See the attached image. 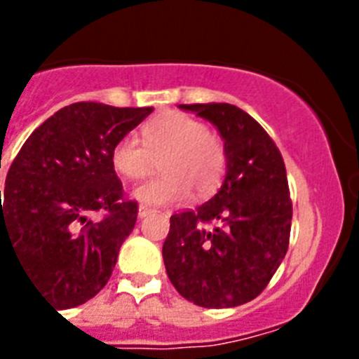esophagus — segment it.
I'll return each mask as SVG.
<instances>
[{
    "label": "esophagus",
    "mask_w": 359,
    "mask_h": 359,
    "mask_svg": "<svg viewBox=\"0 0 359 359\" xmlns=\"http://www.w3.org/2000/svg\"><path fill=\"white\" fill-rule=\"evenodd\" d=\"M152 212H156V210L151 207H147V205H141V207L137 208V216H140V218H145V216H149V214Z\"/></svg>",
    "instance_id": "esophagus-1"
}]
</instances>
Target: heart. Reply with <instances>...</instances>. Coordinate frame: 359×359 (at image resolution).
<instances>
[{"mask_svg": "<svg viewBox=\"0 0 359 359\" xmlns=\"http://www.w3.org/2000/svg\"><path fill=\"white\" fill-rule=\"evenodd\" d=\"M141 143L124 135L111 149V165L128 180L147 179L158 162L163 175L140 186L135 199L151 205L184 201L190 191L208 196L225 171V149L207 124L180 111H163L141 128Z\"/></svg>", "mask_w": 359, "mask_h": 359, "instance_id": "b5f03b06", "label": "heart"}]
</instances>
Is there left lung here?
Instances as JSON below:
<instances>
[{
    "mask_svg": "<svg viewBox=\"0 0 359 359\" xmlns=\"http://www.w3.org/2000/svg\"><path fill=\"white\" fill-rule=\"evenodd\" d=\"M218 128L225 179L207 203L173 214L162 255L180 296L201 307H236L261 294L289 248L292 203L281 152L233 104H180Z\"/></svg>",
    "mask_w": 359,
    "mask_h": 359,
    "instance_id": "left-lung-1",
    "label": "left lung"
}]
</instances>
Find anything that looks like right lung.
<instances>
[{
  "label": "right lung",
  "instance_id": "right-lung-1",
  "mask_svg": "<svg viewBox=\"0 0 359 359\" xmlns=\"http://www.w3.org/2000/svg\"><path fill=\"white\" fill-rule=\"evenodd\" d=\"M151 111L65 106L27 137L8 168L0 248L7 240L31 283L57 309L81 306L104 289L134 229L137 203L123 199L111 149ZM97 210L107 216L91 222L86 216Z\"/></svg>",
  "mask_w": 359,
  "mask_h": 359
}]
</instances>
